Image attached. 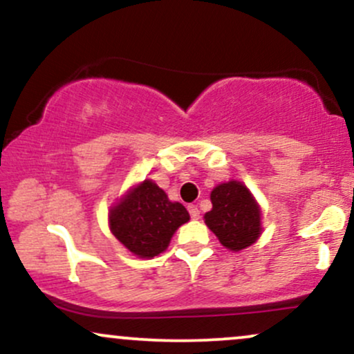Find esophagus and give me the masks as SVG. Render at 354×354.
<instances>
[{"instance_id":"1","label":"esophagus","mask_w":354,"mask_h":354,"mask_svg":"<svg viewBox=\"0 0 354 354\" xmlns=\"http://www.w3.org/2000/svg\"><path fill=\"white\" fill-rule=\"evenodd\" d=\"M188 211H189V216L193 219H200V209H198L196 205H189L188 206Z\"/></svg>"}]
</instances>
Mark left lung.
<instances>
[{"label":"left lung","mask_w":354,"mask_h":354,"mask_svg":"<svg viewBox=\"0 0 354 354\" xmlns=\"http://www.w3.org/2000/svg\"><path fill=\"white\" fill-rule=\"evenodd\" d=\"M213 208L205 214L206 226L231 251L245 250L261 234V211L253 194L239 181L221 183L211 191Z\"/></svg>","instance_id":"obj_1"}]
</instances>
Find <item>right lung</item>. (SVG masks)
<instances>
[{
  "label": "right lung",
  "instance_id": "add662e5",
  "mask_svg": "<svg viewBox=\"0 0 354 354\" xmlns=\"http://www.w3.org/2000/svg\"><path fill=\"white\" fill-rule=\"evenodd\" d=\"M188 219L181 203L169 201L156 183L145 180L109 209V230L133 254L153 258L163 253L174 231Z\"/></svg>",
  "mask_w": 354,
  "mask_h": 354
}]
</instances>
